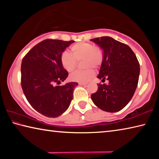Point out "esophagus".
Listing matches in <instances>:
<instances>
[{
    "label": "esophagus",
    "mask_w": 159,
    "mask_h": 159,
    "mask_svg": "<svg viewBox=\"0 0 159 159\" xmlns=\"http://www.w3.org/2000/svg\"><path fill=\"white\" fill-rule=\"evenodd\" d=\"M79 85H85L86 84H87V83H82V82H79Z\"/></svg>",
    "instance_id": "1"
}]
</instances>
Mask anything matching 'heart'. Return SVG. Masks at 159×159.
I'll return each mask as SVG.
<instances>
[{"mask_svg":"<svg viewBox=\"0 0 159 159\" xmlns=\"http://www.w3.org/2000/svg\"><path fill=\"white\" fill-rule=\"evenodd\" d=\"M70 50L71 55L67 52L61 54V66L66 71L71 72L76 69L77 61L83 59V66L86 69L74 71L71 74L70 79L76 82H88L95 75V71L92 68L98 69L103 62V52L101 48L88 42L76 43L72 45Z\"/></svg>","mask_w":159,"mask_h":159,"instance_id":"heart-1","label":"heart"}]
</instances>
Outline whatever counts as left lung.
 <instances>
[{
    "mask_svg": "<svg viewBox=\"0 0 159 159\" xmlns=\"http://www.w3.org/2000/svg\"><path fill=\"white\" fill-rule=\"evenodd\" d=\"M90 41L103 50L104 60L98 78L109 80L108 84L99 83L91 99L99 109L116 112L127 105L138 86L139 63L131 48L111 37L102 36Z\"/></svg>",
    "mask_w": 159,
    "mask_h": 159,
    "instance_id": "8db88e82",
    "label": "left lung"
}]
</instances>
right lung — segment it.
<instances>
[{
  "label": "right lung",
  "instance_id": "obj_1",
  "mask_svg": "<svg viewBox=\"0 0 159 159\" xmlns=\"http://www.w3.org/2000/svg\"><path fill=\"white\" fill-rule=\"evenodd\" d=\"M74 41L45 39L26 53L21 65V86L31 106L40 114L55 118L68 109L73 99L76 82L57 85L69 73L60 56Z\"/></svg>",
  "mask_w": 159,
  "mask_h": 159
}]
</instances>
